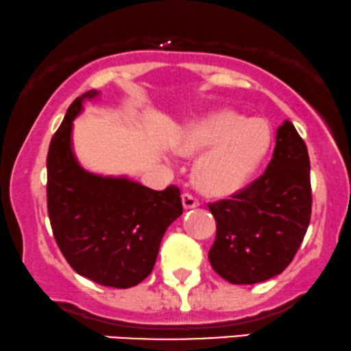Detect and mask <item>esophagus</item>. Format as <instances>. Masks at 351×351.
<instances>
[{
    "mask_svg": "<svg viewBox=\"0 0 351 351\" xmlns=\"http://www.w3.org/2000/svg\"><path fill=\"white\" fill-rule=\"evenodd\" d=\"M181 199H183V208L184 209H194L199 206V201L196 199V197L193 196V194L189 193H184L183 196H181Z\"/></svg>",
    "mask_w": 351,
    "mask_h": 351,
    "instance_id": "34e87169",
    "label": "esophagus"
}]
</instances>
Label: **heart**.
Instances as JSON below:
<instances>
[{
    "label": "heart",
    "instance_id": "obj_1",
    "mask_svg": "<svg viewBox=\"0 0 351 351\" xmlns=\"http://www.w3.org/2000/svg\"><path fill=\"white\" fill-rule=\"evenodd\" d=\"M273 143L269 124L219 109L193 121L181 134L178 150L186 157L203 154L194 167V183L209 196H229L250 183Z\"/></svg>",
    "mask_w": 351,
    "mask_h": 351
}]
</instances>
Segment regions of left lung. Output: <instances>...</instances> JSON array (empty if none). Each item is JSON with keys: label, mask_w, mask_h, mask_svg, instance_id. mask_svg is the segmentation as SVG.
<instances>
[{"label": "left lung", "mask_w": 351, "mask_h": 351, "mask_svg": "<svg viewBox=\"0 0 351 351\" xmlns=\"http://www.w3.org/2000/svg\"><path fill=\"white\" fill-rule=\"evenodd\" d=\"M311 162L293 122L276 130L267 170L230 199L209 204L217 234L214 271L232 285H255L285 271L311 221Z\"/></svg>", "instance_id": "obj_1"}]
</instances>
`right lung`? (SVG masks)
I'll return each mask as SVG.
<instances>
[{
  "instance_id": "1",
  "label": "right lung",
  "mask_w": 351,
  "mask_h": 351,
  "mask_svg": "<svg viewBox=\"0 0 351 351\" xmlns=\"http://www.w3.org/2000/svg\"><path fill=\"white\" fill-rule=\"evenodd\" d=\"M91 90L71 103L50 141L47 209L58 248L78 274L109 288L128 289L145 280L160 242L183 214L180 189L163 191L125 176H101L78 163L71 147L73 121Z\"/></svg>"
}]
</instances>
